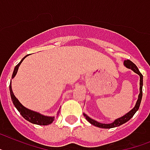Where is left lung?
Here are the masks:
<instances>
[{
	"instance_id": "1",
	"label": "left lung",
	"mask_w": 150,
	"mask_h": 150,
	"mask_svg": "<svg viewBox=\"0 0 150 150\" xmlns=\"http://www.w3.org/2000/svg\"><path fill=\"white\" fill-rule=\"evenodd\" d=\"M124 65L127 67V68H129V69H131L132 70H133V71H134L136 74H138L139 76V77H140V83H139V85H140V86H139V97H138V100H137V103H136V106H135L134 108H133L132 110L129 111L128 113H127V114L125 115V116H123V117L116 120L114 122L110 123V124H105V123H101V122H96V120H93V119L87 117L86 114H83L84 117H86V119L87 120V121H89L91 124H93V126H95V127L105 129H110L113 128V127H119V126H120V125L123 124V123H125V122H127V121L129 120L133 117V115L136 113V112L139 110V105H140L141 103V100H142V96H143V75H142V74L139 72V69L137 68V67L133 64V62L130 61V60H125Z\"/></svg>"
}]
</instances>
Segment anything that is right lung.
<instances>
[{"instance_id": "obj_1", "label": "right lung", "mask_w": 150, "mask_h": 150, "mask_svg": "<svg viewBox=\"0 0 150 150\" xmlns=\"http://www.w3.org/2000/svg\"><path fill=\"white\" fill-rule=\"evenodd\" d=\"M27 56H26V57H27ZM26 57H24L21 60V61L20 62L19 64H17V66L15 67L14 70H13V75H12V78L15 76V75L17 74V70H18V68H19V66L21 65L22 61L24 60V58H25ZM10 93H11V100H12V102H13V105L15 106V107L17 108V110L19 111L20 113L21 114L22 117L25 119V120H27L29 121V122H32L33 124L44 125V126L49 125L54 122V117H45L44 115L40 114L38 112L32 111L30 110H28V109H27L26 107H24V106L18 101V100L16 98L15 96L13 95V91H12V88H11V83H10Z\"/></svg>"}]
</instances>
